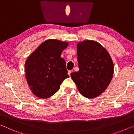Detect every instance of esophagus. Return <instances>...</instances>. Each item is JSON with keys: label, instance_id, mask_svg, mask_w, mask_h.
I'll list each match as a JSON object with an SVG mask.
<instances>
[{"label": "esophagus", "instance_id": "34e87169", "mask_svg": "<svg viewBox=\"0 0 134 134\" xmlns=\"http://www.w3.org/2000/svg\"><path fill=\"white\" fill-rule=\"evenodd\" d=\"M71 70H69V71H68V74H69L70 76V74H71Z\"/></svg>", "mask_w": 134, "mask_h": 134}]
</instances>
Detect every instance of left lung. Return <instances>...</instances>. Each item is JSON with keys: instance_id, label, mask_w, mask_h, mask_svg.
Listing matches in <instances>:
<instances>
[{"instance_id": "8db88e82", "label": "left lung", "mask_w": 134, "mask_h": 134, "mask_svg": "<svg viewBox=\"0 0 134 134\" xmlns=\"http://www.w3.org/2000/svg\"><path fill=\"white\" fill-rule=\"evenodd\" d=\"M79 70L70 76L79 92L88 99H93L105 91L112 80L113 63L105 48L93 40L77 44Z\"/></svg>"}]
</instances>
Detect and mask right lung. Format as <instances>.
Masks as SVG:
<instances>
[{
    "instance_id": "1",
    "label": "right lung",
    "mask_w": 134,
    "mask_h": 134,
    "mask_svg": "<svg viewBox=\"0 0 134 134\" xmlns=\"http://www.w3.org/2000/svg\"><path fill=\"white\" fill-rule=\"evenodd\" d=\"M69 45L66 41L47 40L27 58L25 75L35 96L48 98L58 91L64 79L69 77L64 59L61 57Z\"/></svg>"
}]
</instances>
